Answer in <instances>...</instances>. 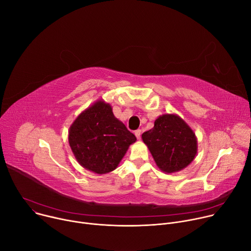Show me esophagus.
Wrapping results in <instances>:
<instances>
[{
	"label": "esophagus",
	"instance_id": "1",
	"mask_svg": "<svg viewBox=\"0 0 251 251\" xmlns=\"http://www.w3.org/2000/svg\"><path fill=\"white\" fill-rule=\"evenodd\" d=\"M134 134H135L137 140H140V138H141V134H142V130H141V129H136V130L134 131Z\"/></svg>",
	"mask_w": 251,
	"mask_h": 251
}]
</instances>
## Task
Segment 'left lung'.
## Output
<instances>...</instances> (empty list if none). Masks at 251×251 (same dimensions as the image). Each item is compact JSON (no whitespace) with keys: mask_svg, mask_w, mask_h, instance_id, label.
Wrapping results in <instances>:
<instances>
[{"mask_svg":"<svg viewBox=\"0 0 251 251\" xmlns=\"http://www.w3.org/2000/svg\"><path fill=\"white\" fill-rule=\"evenodd\" d=\"M142 138L157 168L165 174L185 169L198 153L196 133L176 114L159 116L154 121V126L145 131Z\"/></svg>","mask_w":251,"mask_h":251,"instance_id":"8db88e82","label":"left lung"}]
</instances>
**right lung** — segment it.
<instances>
[{
    "instance_id": "add662e5",
    "label": "right lung",
    "mask_w": 251,
    "mask_h": 251,
    "mask_svg": "<svg viewBox=\"0 0 251 251\" xmlns=\"http://www.w3.org/2000/svg\"><path fill=\"white\" fill-rule=\"evenodd\" d=\"M135 141L103 100L80 113L69 129V144L75 159L83 169L98 175L115 171Z\"/></svg>"
}]
</instances>
